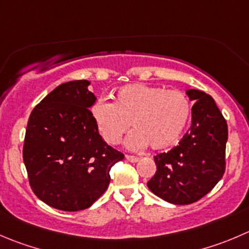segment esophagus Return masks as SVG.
Wrapping results in <instances>:
<instances>
[{"label": "esophagus", "instance_id": "obj_1", "mask_svg": "<svg viewBox=\"0 0 249 249\" xmlns=\"http://www.w3.org/2000/svg\"><path fill=\"white\" fill-rule=\"evenodd\" d=\"M126 159L129 161H131V163H136V161H139V157L136 156H126Z\"/></svg>", "mask_w": 249, "mask_h": 249}]
</instances>
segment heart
Returning <instances> with one entry per match:
<instances>
[{
    "label": "heart",
    "mask_w": 249,
    "mask_h": 249,
    "mask_svg": "<svg viewBox=\"0 0 249 249\" xmlns=\"http://www.w3.org/2000/svg\"><path fill=\"white\" fill-rule=\"evenodd\" d=\"M191 102L185 93L161 86L135 84L120 88L114 103L100 98L91 114L107 143L122 141L130 125L135 129L127 137L130 148L164 149L175 143L191 118Z\"/></svg>",
    "instance_id": "1"
}]
</instances>
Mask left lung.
Listing matches in <instances>:
<instances>
[{"mask_svg":"<svg viewBox=\"0 0 249 249\" xmlns=\"http://www.w3.org/2000/svg\"><path fill=\"white\" fill-rule=\"evenodd\" d=\"M195 101L192 125L178 146L154 157L157 171L147 182L156 196L191 204L213 190L225 173L228 124L211 95L187 90Z\"/></svg>","mask_w":249,"mask_h":249,"instance_id":"obj_1","label":"left lung"}]
</instances>
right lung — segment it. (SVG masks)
<instances>
[{
  "mask_svg": "<svg viewBox=\"0 0 249 249\" xmlns=\"http://www.w3.org/2000/svg\"><path fill=\"white\" fill-rule=\"evenodd\" d=\"M89 85L74 80L55 88L34 108L26 126L23 159L31 190L59 211L92 206L109 185L110 168L124 159L98 132Z\"/></svg>",
  "mask_w": 249,
  "mask_h": 249,
  "instance_id": "obj_1",
  "label": "right lung"
}]
</instances>
